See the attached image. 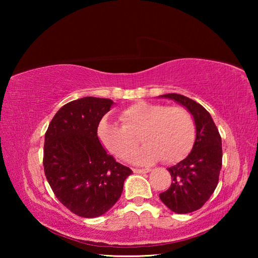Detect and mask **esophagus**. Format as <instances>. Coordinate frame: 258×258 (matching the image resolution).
I'll use <instances>...</instances> for the list:
<instances>
[{"label": "esophagus", "instance_id": "esophagus-1", "mask_svg": "<svg viewBox=\"0 0 258 258\" xmlns=\"http://www.w3.org/2000/svg\"><path fill=\"white\" fill-rule=\"evenodd\" d=\"M151 171L150 168H134L133 172L137 174H145V173H149Z\"/></svg>", "mask_w": 258, "mask_h": 258}]
</instances>
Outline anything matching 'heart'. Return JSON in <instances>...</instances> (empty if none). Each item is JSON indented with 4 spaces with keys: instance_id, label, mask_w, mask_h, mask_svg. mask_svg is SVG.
<instances>
[{
    "instance_id": "heart-1",
    "label": "heart",
    "mask_w": 258,
    "mask_h": 258,
    "mask_svg": "<svg viewBox=\"0 0 258 258\" xmlns=\"http://www.w3.org/2000/svg\"><path fill=\"white\" fill-rule=\"evenodd\" d=\"M121 125L104 118L99 123L98 138L104 149L127 160L137 150L139 139L146 145L134 157L140 165H150L161 157L177 163L189 155L196 140V126L182 107L139 101L119 113Z\"/></svg>"
}]
</instances>
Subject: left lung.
<instances>
[{"label":"left lung","mask_w":258,"mask_h":258,"mask_svg":"<svg viewBox=\"0 0 258 258\" xmlns=\"http://www.w3.org/2000/svg\"><path fill=\"white\" fill-rule=\"evenodd\" d=\"M159 98L174 100L189 111L196 125V140L186 158L168 168L172 184L159 198L172 212L187 214L202 208L218 183L222 167V139L211 113L184 95L169 93Z\"/></svg>","instance_id":"left-lung-1"}]
</instances>
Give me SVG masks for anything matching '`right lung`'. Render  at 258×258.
Masks as SVG:
<instances>
[{
	"label": "right lung",
	"instance_id": "1",
	"mask_svg": "<svg viewBox=\"0 0 258 258\" xmlns=\"http://www.w3.org/2000/svg\"><path fill=\"white\" fill-rule=\"evenodd\" d=\"M113 104L103 98L74 100L56 111L45 133L43 165L47 182L60 203L78 216L92 218L108 212L132 174L98 138L100 120Z\"/></svg>",
	"mask_w": 258,
	"mask_h": 258
}]
</instances>
